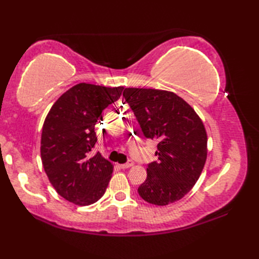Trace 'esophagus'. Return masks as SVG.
Instances as JSON below:
<instances>
[{
  "mask_svg": "<svg viewBox=\"0 0 259 259\" xmlns=\"http://www.w3.org/2000/svg\"><path fill=\"white\" fill-rule=\"evenodd\" d=\"M134 166V161L133 160H129L126 163H122V164H119V167L121 169H126V168H130Z\"/></svg>",
  "mask_w": 259,
  "mask_h": 259,
  "instance_id": "1",
  "label": "esophagus"
}]
</instances>
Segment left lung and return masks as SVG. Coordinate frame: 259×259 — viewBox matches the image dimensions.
Returning <instances> with one entry per match:
<instances>
[{
	"label": "left lung",
	"instance_id": "left-lung-1",
	"mask_svg": "<svg viewBox=\"0 0 259 259\" xmlns=\"http://www.w3.org/2000/svg\"><path fill=\"white\" fill-rule=\"evenodd\" d=\"M123 97L144 136L158 142V162L148 166L139 195L156 206L181 199L199 179L206 163L207 133L202 120L171 91L125 88Z\"/></svg>",
	"mask_w": 259,
	"mask_h": 259
}]
</instances>
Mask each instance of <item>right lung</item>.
<instances>
[{"mask_svg": "<svg viewBox=\"0 0 259 259\" xmlns=\"http://www.w3.org/2000/svg\"><path fill=\"white\" fill-rule=\"evenodd\" d=\"M122 90L123 87L75 84L54 102L43 123V168L58 194L78 206L100 199L112 177L113 164L91 151L97 142L95 125Z\"/></svg>", "mask_w": 259, "mask_h": 259, "instance_id": "right-lung-1", "label": "right lung"}]
</instances>
